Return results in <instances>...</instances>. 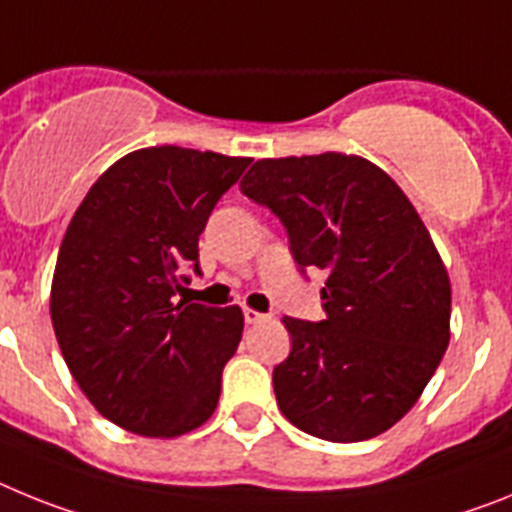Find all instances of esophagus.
I'll return each mask as SVG.
<instances>
[{"instance_id": "esophagus-1", "label": "esophagus", "mask_w": 512, "mask_h": 512, "mask_svg": "<svg viewBox=\"0 0 512 512\" xmlns=\"http://www.w3.org/2000/svg\"><path fill=\"white\" fill-rule=\"evenodd\" d=\"M265 319H270V314H260V311L255 309H244V322L247 324H260L265 322Z\"/></svg>"}]
</instances>
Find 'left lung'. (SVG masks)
Returning a JSON list of instances; mask_svg holds the SVG:
<instances>
[{"instance_id":"obj_1","label":"left lung","mask_w":512,"mask_h":512,"mask_svg":"<svg viewBox=\"0 0 512 512\" xmlns=\"http://www.w3.org/2000/svg\"><path fill=\"white\" fill-rule=\"evenodd\" d=\"M242 193L283 221L301 268L327 270L322 322L283 317L278 407L314 438H376L415 407L451 340V281L420 213L355 154L260 159Z\"/></svg>"}]
</instances>
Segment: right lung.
Returning a JSON list of instances; mask_svg holds the SVG:
<instances>
[{
	"instance_id": "right-lung-1",
	"label": "right lung",
	"mask_w": 512,
	"mask_h": 512,
	"mask_svg": "<svg viewBox=\"0 0 512 512\" xmlns=\"http://www.w3.org/2000/svg\"><path fill=\"white\" fill-rule=\"evenodd\" d=\"M250 157L149 146L84 195L61 242L51 322L71 376L102 417L146 438L201 428L237 353L239 306L175 299L198 270V237Z\"/></svg>"
}]
</instances>
